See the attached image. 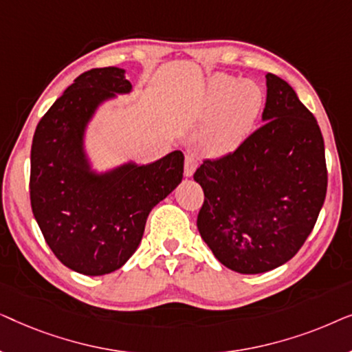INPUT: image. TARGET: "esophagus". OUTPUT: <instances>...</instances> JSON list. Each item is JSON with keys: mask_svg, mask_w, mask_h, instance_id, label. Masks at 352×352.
<instances>
[{"mask_svg": "<svg viewBox=\"0 0 352 352\" xmlns=\"http://www.w3.org/2000/svg\"><path fill=\"white\" fill-rule=\"evenodd\" d=\"M195 170H197V160L192 155H186V160H184V176L186 177L194 176Z\"/></svg>", "mask_w": 352, "mask_h": 352, "instance_id": "34e87169", "label": "esophagus"}]
</instances>
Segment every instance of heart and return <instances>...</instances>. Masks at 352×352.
<instances>
[{"label":"heart","instance_id":"1","mask_svg":"<svg viewBox=\"0 0 352 352\" xmlns=\"http://www.w3.org/2000/svg\"><path fill=\"white\" fill-rule=\"evenodd\" d=\"M263 102V89L254 81L226 74L211 76L199 109L200 120H211L201 136V148L211 155L237 148L252 133Z\"/></svg>","mask_w":352,"mask_h":352}]
</instances>
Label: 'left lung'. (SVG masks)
<instances>
[{
    "mask_svg": "<svg viewBox=\"0 0 352 352\" xmlns=\"http://www.w3.org/2000/svg\"><path fill=\"white\" fill-rule=\"evenodd\" d=\"M266 86L263 126L194 175L205 194L197 218L201 239L240 274L272 271L295 256L327 194L324 138L314 115L285 80L267 74Z\"/></svg>",
    "mask_w": 352,
    "mask_h": 352,
    "instance_id": "left-lung-1",
    "label": "left lung"
}]
</instances>
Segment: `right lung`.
<instances>
[{"label": "right lung", "instance_id": "obj_1", "mask_svg": "<svg viewBox=\"0 0 352 352\" xmlns=\"http://www.w3.org/2000/svg\"><path fill=\"white\" fill-rule=\"evenodd\" d=\"M133 93L126 70L81 74L52 104L32 144L30 200L43 237L57 259L85 276L117 271L141 243L147 216L182 181L184 155L152 163L94 168L86 138L99 109Z\"/></svg>", "mask_w": 352, "mask_h": 352}]
</instances>
